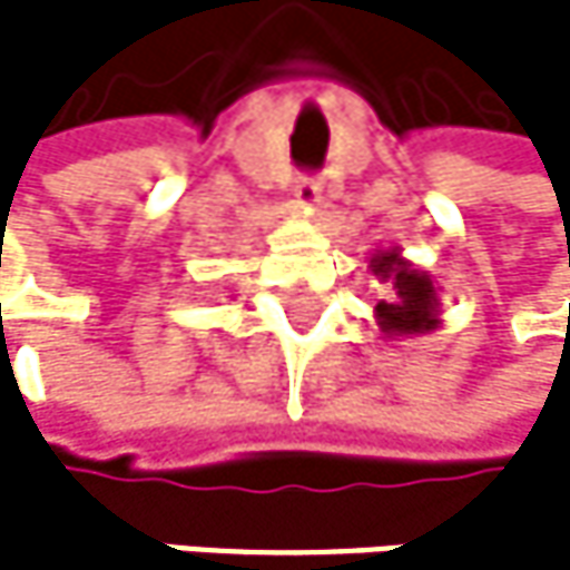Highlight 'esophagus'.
<instances>
[{
    "instance_id": "esophagus-1",
    "label": "esophagus",
    "mask_w": 570,
    "mask_h": 570,
    "mask_svg": "<svg viewBox=\"0 0 570 570\" xmlns=\"http://www.w3.org/2000/svg\"><path fill=\"white\" fill-rule=\"evenodd\" d=\"M324 198V180L321 177H301L294 184V202L304 208V212H314Z\"/></svg>"
}]
</instances>
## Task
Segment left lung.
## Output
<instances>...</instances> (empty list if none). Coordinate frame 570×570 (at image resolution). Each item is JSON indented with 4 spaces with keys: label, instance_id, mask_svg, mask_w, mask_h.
Segmentation results:
<instances>
[{
    "label": "left lung",
    "instance_id": "left-lung-1",
    "mask_svg": "<svg viewBox=\"0 0 570 570\" xmlns=\"http://www.w3.org/2000/svg\"><path fill=\"white\" fill-rule=\"evenodd\" d=\"M368 269L380 283H390V297L376 304V324L383 338H413L431 335L441 327V301L438 283L431 273L417 269L400 249H376L368 259Z\"/></svg>",
    "mask_w": 570,
    "mask_h": 570
}]
</instances>
